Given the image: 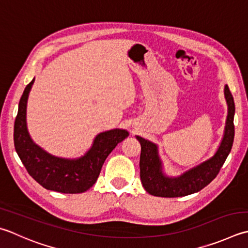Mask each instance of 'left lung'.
<instances>
[{
    "label": "left lung",
    "mask_w": 248,
    "mask_h": 248,
    "mask_svg": "<svg viewBox=\"0 0 248 248\" xmlns=\"http://www.w3.org/2000/svg\"><path fill=\"white\" fill-rule=\"evenodd\" d=\"M225 95L228 103V116L225 135L219 148L214 155V157L201 163L200 166L189 170L182 176L175 178L164 176L161 171V161L158 157L156 145L137 135V139L140 143V182L148 193L152 196L162 198L188 196L200 191L217 176L230 153L234 140L233 118L235 106L233 96H232L228 85L225 87Z\"/></svg>",
    "instance_id": "obj_1"
}]
</instances>
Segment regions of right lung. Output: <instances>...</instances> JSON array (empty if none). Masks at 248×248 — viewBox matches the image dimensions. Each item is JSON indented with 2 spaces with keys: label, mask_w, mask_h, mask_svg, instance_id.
I'll return each mask as SVG.
<instances>
[{
  "label": "right lung",
  "mask_w": 248,
  "mask_h": 248,
  "mask_svg": "<svg viewBox=\"0 0 248 248\" xmlns=\"http://www.w3.org/2000/svg\"><path fill=\"white\" fill-rule=\"evenodd\" d=\"M34 79L29 84L19 102L14 124L15 149L35 181L48 190L61 193H81L94 185L102 166L117 144L128 138L125 130L114 129L100 133L84 157L76 160L53 157L33 143L28 133L26 110L29 92Z\"/></svg>",
  "instance_id": "add662e5"
}]
</instances>
